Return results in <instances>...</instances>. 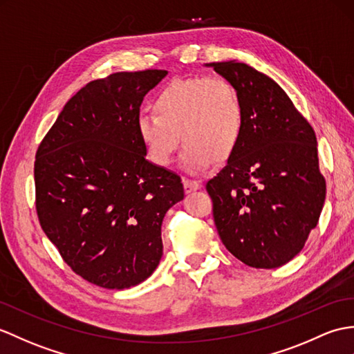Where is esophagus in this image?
<instances>
[{
    "mask_svg": "<svg viewBox=\"0 0 354 354\" xmlns=\"http://www.w3.org/2000/svg\"><path fill=\"white\" fill-rule=\"evenodd\" d=\"M184 190L185 193H192V192H196L199 190V188L202 187V184L199 183V180H194V179H188V178H184Z\"/></svg>",
    "mask_w": 354,
    "mask_h": 354,
    "instance_id": "1",
    "label": "esophagus"
}]
</instances>
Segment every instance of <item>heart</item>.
Segmentation results:
<instances>
[{
  "label": "heart",
  "mask_w": 354,
  "mask_h": 354,
  "mask_svg": "<svg viewBox=\"0 0 354 354\" xmlns=\"http://www.w3.org/2000/svg\"><path fill=\"white\" fill-rule=\"evenodd\" d=\"M153 114L137 119V136L157 166L174 161L179 136L185 143L184 167L199 174L212 160L226 161L244 129L241 97L223 77H188L170 81L155 96Z\"/></svg>",
  "instance_id": "obj_1"
}]
</instances>
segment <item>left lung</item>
Wrapping results in <instances>:
<instances>
[{
    "label": "left lung",
    "mask_w": 354,
    "mask_h": 354,
    "mask_svg": "<svg viewBox=\"0 0 354 354\" xmlns=\"http://www.w3.org/2000/svg\"><path fill=\"white\" fill-rule=\"evenodd\" d=\"M241 97L244 129L226 166L207 183L221 243L253 268L291 261L326 199L314 128L276 81L245 63H209Z\"/></svg>",
    "instance_id": "8db88e82"
}]
</instances>
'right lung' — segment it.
I'll return each instance as SVG.
<instances>
[{"instance_id": "obj_1", "label": "right lung", "mask_w": 354, "mask_h": 354, "mask_svg": "<svg viewBox=\"0 0 354 354\" xmlns=\"http://www.w3.org/2000/svg\"><path fill=\"white\" fill-rule=\"evenodd\" d=\"M167 71L116 72L73 95L40 142L36 211L73 273L109 290L142 283L162 257L161 223L180 178L146 160L136 123Z\"/></svg>"}]
</instances>
